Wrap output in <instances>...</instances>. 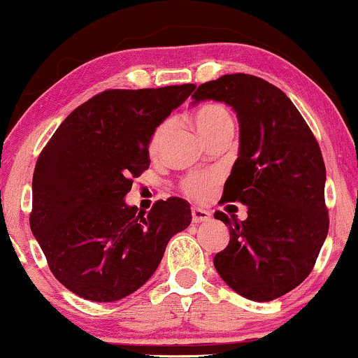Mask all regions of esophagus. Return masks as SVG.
<instances>
[{"label":"esophagus","mask_w":358,"mask_h":358,"mask_svg":"<svg viewBox=\"0 0 358 358\" xmlns=\"http://www.w3.org/2000/svg\"><path fill=\"white\" fill-rule=\"evenodd\" d=\"M210 217H212V213L206 212L203 208H192V220L193 223H201V222H208Z\"/></svg>","instance_id":"34e87169"}]
</instances>
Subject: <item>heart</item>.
<instances>
[{
  "instance_id": "b5f03b06",
  "label": "heart",
  "mask_w": 358,
  "mask_h": 358,
  "mask_svg": "<svg viewBox=\"0 0 358 358\" xmlns=\"http://www.w3.org/2000/svg\"><path fill=\"white\" fill-rule=\"evenodd\" d=\"M192 122L195 124L196 131L205 138L206 141L212 140L213 136L222 135L225 131H234V120L231 115L228 113L225 106L217 105V103H206V105L198 106L193 111ZM170 130V122H163L155 128L152 138H150L148 150L152 155L160 152L163 138ZM213 185V180L210 176L203 175H193L183 182V190L187 195L193 198H203L210 192V187Z\"/></svg>"
}]
</instances>
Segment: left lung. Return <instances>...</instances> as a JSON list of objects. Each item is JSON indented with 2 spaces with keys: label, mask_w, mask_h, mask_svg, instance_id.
<instances>
[{
  "label": "left lung",
  "mask_w": 358,
  "mask_h": 358,
  "mask_svg": "<svg viewBox=\"0 0 358 358\" xmlns=\"http://www.w3.org/2000/svg\"><path fill=\"white\" fill-rule=\"evenodd\" d=\"M193 105L223 101L238 118L240 148L222 203L240 201L243 222L215 212L230 230L213 265L228 287L255 302H270L312 272L329 234L325 163L303 116L282 90L245 73L206 81Z\"/></svg>",
  "instance_id": "1"
}]
</instances>
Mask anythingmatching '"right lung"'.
<instances>
[{
	"instance_id": "1",
	"label": "right lung",
	"mask_w": 358,
	"mask_h": 358,
	"mask_svg": "<svg viewBox=\"0 0 358 358\" xmlns=\"http://www.w3.org/2000/svg\"><path fill=\"white\" fill-rule=\"evenodd\" d=\"M195 85L106 90L73 110L38 157L29 227L50 270L93 302L136 292L160 265L170 238L190 225V205L171 196L138 212L124 203L150 166L155 128Z\"/></svg>"
}]
</instances>
